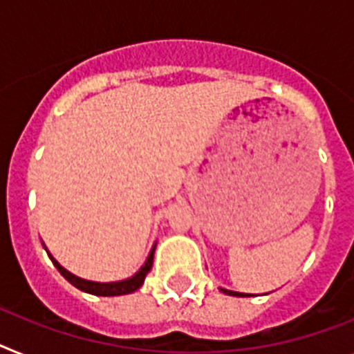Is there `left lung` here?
Wrapping results in <instances>:
<instances>
[{"label":"left lung","instance_id":"obj_1","mask_svg":"<svg viewBox=\"0 0 354 354\" xmlns=\"http://www.w3.org/2000/svg\"><path fill=\"white\" fill-rule=\"evenodd\" d=\"M221 292L223 293H227V295H236V297H246L245 293H239V292H228V290H223L221 288Z\"/></svg>","mask_w":354,"mask_h":354}]
</instances>
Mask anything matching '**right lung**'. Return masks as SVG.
<instances>
[{
	"instance_id": "add662e5",
	"label": "right lung",
	"mask_w": 354,
	"mask_h": 354,
	"mask_svg": "<svg viewBox=\"0 0 354 354\" xmlns=\"http://www.w3.org/2000/svg\"><path fill=\"white\" fill-rule=\"evenodd\" d=\"M153 257H154V246H153V250H151L149 257H147V261H145V264L140 268V272L135 273L131 279L118 281V283H91V281H84V279H79V277H75L73 273L66 272V270L62 268L61 264L53 259L52 255H50V259H52V263L55 264V268L59 270V273H61L62 277L66 279V281H70L73 286L79 288V290H82V292L93 293V295H102V297L127 295V293H133L135 290H138V288L144 284L145 275L151 272V266H153Z\"/></svg>"
}]
</instances>
